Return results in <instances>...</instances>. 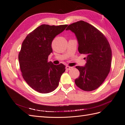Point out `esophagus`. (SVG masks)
Instances as JSON below:
<instances>
[{"label":"esophagus","mask_w":125,"mask_h":125,"mask_svg":"<svg viewBox=\"0 0 125 125\" xmlns=\"http://www.w3.org/2000/svg\"><path fill=\"white\" fill-rule=\"evenodd\" d=\"M72 68H73V67L68 66H67L66 67V69L67 70H71Z\"/></svg>","instance_id":"34e87169"}]
</instances>
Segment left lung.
I'll list each match as a JSON object with an SVG mask.
<instances>
[{
	"mask_svg": "<svg viewBox=\"0 0 125 125\" xmlns=\"http://www.w3.org/2000/svg\"><path fill=\"white\" fill-rule=\"evenodd\" d=\"M78 42V51L86 56L85 66H76L80 75L75 80L78 87L85 91L97 89L107 77L111 67L112 50L107 40L99 30L83 21L68 25Z\"/></svg>",
	"mask_w": 125,
	"mask_h": 125,
	"instance_id": "left-lung-1",
	"label": "left lung"
}]
</instances>
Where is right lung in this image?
Listing matches in <instances>:
<instances>
[{
	"instance_id": "obj_1",
	"label": "right lung",
	"mask_w": 125,
	"mask_h": 125,
	"mask_svg": "<svg viewBox=\"0 0 125 125\" xmlns=\"http://www.w3.org/2000/svg\"><path fill=\"white\" fill-rule=\"evenodd\" d=\"M67 26L42 24L30 33L22 44L18 58L22 77L37 92L48 93L53 91L65 71V65L48 62V57L52 52V40Z\"/></svg>"
}]
</instances>
